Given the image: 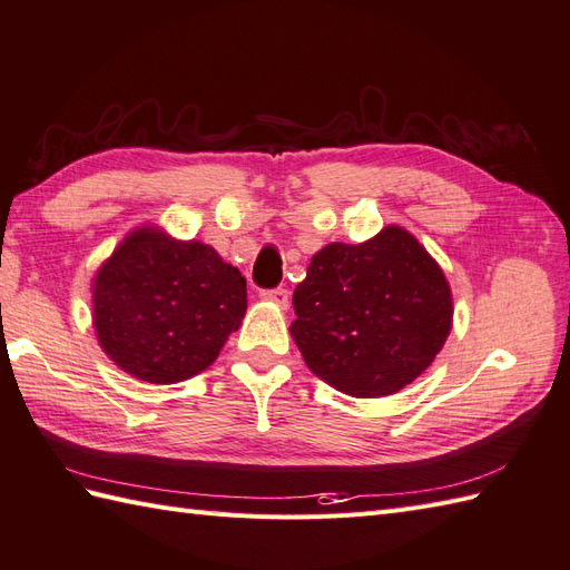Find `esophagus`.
Wrapping results in <instances>:
<instances>
[{"instance_id":"34e87169","label":"esophagus","mask_w":570,"mask_h":570,"mask_svg":"<svg viewBox=\"0 0 570 570\" xmlns=\"http://www.w3.org/2000/svg\"><path fill=\"white\" fill-rule=\"evenodd\" d=\"M261 297L263 299H268V302H275V304H281V307H287V289L285 287H273V289H263L261 293Z\"/></svg>"}]
</instances>
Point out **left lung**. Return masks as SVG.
Masks as SVG:
<instances>
[{"label": "left lung", "mask_w": 570, "mask_h": 570, "mask_svg": "<svg viewBox=\"0 0 570 570\" xmlns=\"http://www.w3.org/2000/svg\"><path fill=\"white\" fill-rule=\"evenodd\" d=\"M289 333L304 363L338 392L377 399L433 363L452 326L450 285L401 227L328 244L295 287Z\"/></svg>", "instance_id": "8db88e82"}]
</instances>
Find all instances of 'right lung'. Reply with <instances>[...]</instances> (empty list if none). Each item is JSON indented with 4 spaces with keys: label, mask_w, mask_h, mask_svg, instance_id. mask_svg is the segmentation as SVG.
I'll use <instances>...</instances> for the list:
<instances>
[{
    "label": "right lung",
    "mask_w": 570,
    "mask_h": 570,
    "mask_svg": "<svg viewBox=\"0 0 570 570\" xmlns=\"http://www.w3.org/2000/svg\"><path fill=\"white\" fill-rule=\"evenodd\" d=\"M246 312V281L200 242L137 229L94 281L101 348L132 377L188 380L215 363Z\"/></svg>",
    "instance_id": "add662e5"
}]
</instances>
